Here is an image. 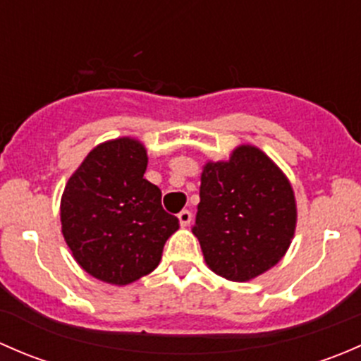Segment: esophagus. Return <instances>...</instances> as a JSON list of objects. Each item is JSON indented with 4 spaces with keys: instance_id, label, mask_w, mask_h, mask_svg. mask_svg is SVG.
Wrapping results in <instances>:
<instances>
[{
    "instance_id": "obj_1",
    "label": "esophagus",
    "mask_w": 361,
    "mask_h": 361,
    "mask_svg": "<svg viewBox=\"0 0 361 361\" xmlns=\"http://www.w3.org/2000/svg\"><path fill=\"white\" fill-rule=\"evenodd\" d=\"M178 220H180L181 227H187V225L192 221V213L188 209H183L180 214H178Z\"/></svg>"
}]
</instances>
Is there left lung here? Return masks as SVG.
<instances>
[{"label": "left lung", "instance_id": "obj_1", "mask_svg": "<svg viewBox=\"0 0 361 361\" xmlns=\"http://www.w3.org/2000/svg\"><path fill=\"white\" fill-rule=\"evenodd\" d=\"M297 227L293 187L278 164L253 145L228 160H207L194 235L206 265L228 281L245 283L274 267Z\"/></svg>", "mask_w": 361, "mask_h": 361}]
</instances>
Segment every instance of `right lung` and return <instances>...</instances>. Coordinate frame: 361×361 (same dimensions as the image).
Listing matches in <instances>:
<instances>
[{"mask_svg": "<svg viewBox=\"0 0 361 361\" xmlns=\"http://www.w3.org/2000/svg\"><path fill=\"white\" fill-rule=\"evenodd\" d=\"M148 154L130 136L99 143L69 176L61 225L76 264L99 281L123 286L150 274L180 228L157 185L145 180Z\"/></svg>", "mask_w": 361, "mask_h": 361, "instance_id": "obj_1", "label": "right lung"}]
</instances>
